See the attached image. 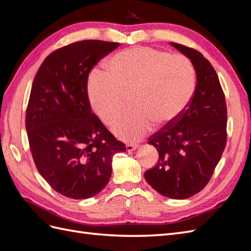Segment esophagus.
<instances>
[{"mask_svg":"<svg viewBox=\"0 0 251 251\" xmlns=\"http://www.w3.org/2000/svg\"><path fill=\"white\" fill-rule=\"evenodd\" d=\"M137 149V146L136 144H126V151H133Z\"/></svg>","mask_w":251,"mask_h":251,"instance_id":"34e87169","label":"esophagus"}]
</instances>
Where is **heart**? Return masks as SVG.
<instances>
[{"label": "heart", "instance_id": "1", "mask_svg": "<svg viewBox=\"0 0 251 251\" xmlns=\"http://www.w3.org/2000/svg\"><path fill=\"white\" fill-rule=\"evenodd\" d=\"M107 70L90 75L88 98L96 115L110 124L131 94L133 108L119 114L111 126L113 133L126 141L141 139L153 123L157 126L175 123L195 93L194 66L183 55L135 47L114 55Z\"/></svg>", "mask_w": 251, "mask_h": 251}]
</instances>
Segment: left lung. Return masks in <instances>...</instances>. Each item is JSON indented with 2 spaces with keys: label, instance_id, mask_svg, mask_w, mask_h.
Wrapping results in <instances>:
<instances>
[{
  "label": "left lung",
  "instance_id": "8db88e82",
  "mask_svg": "<svg viewBox=\"0 0 251 251\" xmlns=\"http://www.w3.org/2000/svg\"><path fill=\"white\" fill-rule=\"evenodd\" d=\"M195 68L193 98L179 118L150 137L158 151L153 169L144 173L148 183L171 199H187L206 186L226 146L227 108L214 67L199 51L171 43Z\"/></svg>",
  "mask_w": 251,
  "mask_h": 251
}]
</instances>
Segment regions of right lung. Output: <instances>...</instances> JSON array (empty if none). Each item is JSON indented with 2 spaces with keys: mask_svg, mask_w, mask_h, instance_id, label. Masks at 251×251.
<instances>
[{
  "mask_svg": "<svg viewBox=\"0 0 251 251\" xmlns=\"http://www.w3.org/2000/svg\"><path fill=\"white\" fill-rule=\"evenodd\" d=\"M119 43L80 41L52 52L32 82L26 130L39 173L58 194L88 199L101 192L112 174V159L125 143L92 113L88 77Z\"/></svg>",
  "mask_w": 251,
  "mask_h": 251,
  "instance_id": "add662e5",
  "label": "right lung"
}]
</instances>
